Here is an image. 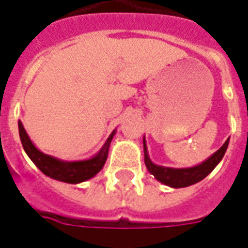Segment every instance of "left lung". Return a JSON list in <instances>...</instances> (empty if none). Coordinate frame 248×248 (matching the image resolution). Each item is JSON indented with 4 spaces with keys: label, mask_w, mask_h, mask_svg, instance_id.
I'll use <instances>...</instances> for the list:
<instances>
[{
    "label": "left lung",
    "mask_w": 248,
    "mask_h": 248,
    "mask_svg": "<svg viewBox=\"0 0 248 248\" xmlns=\"http://www.w3.org/2000/svg\"><path fill=\"white\" fill-rule=\"evenodd\" d=\"M229 146V139L223 143L217 152H214L212 156L209 157L208 160L199 164V166L190 167V168H168V167H161L154 164L147 154V147H146V140L143 139V147H144V163L147 167L148 172L151 175L155 176V179L159 180L163 184L172 186V188H184V186H189L192 184L199 183L202 179L212 172L222 157L225 155V152Z\"/></svg>",
    "instance_id": "left-lung-1"
}]
</instances>
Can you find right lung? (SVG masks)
I'll use <instances>...</instances> for the list:
<instances>
[{
  "label": "right lung",
  "mask_w": 248,
  "mask_h": 248,
  "mask_svg": "<svg viewBox=\"0 0 248 248\" xmlns=\"http://www.w3.org/2000/svg\"><path fill=\"white\" fill-rule=\"evenodd\" d=\"M18 127H19V137H21L23 150L26 151L32 163L51 179L69 183V184H78V183H82L88 179H92L93 176L97 175L102 170L106 157H108L110 142H111L113 135L115 133V131H113L110 134V137L104 144V147L101 148V151L92 159L80 161H62L56 157L49 156V155H46L42 151H39L30 140L21 121L18 122Z\"/></svg>",
  "instance_id": "add662e5"
}]
</instances>
